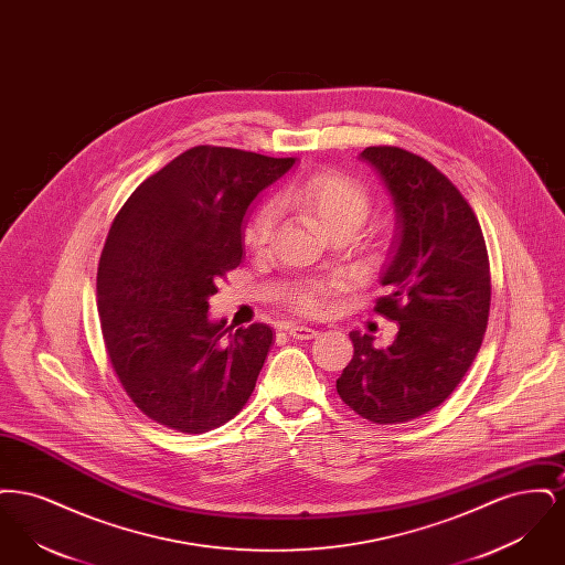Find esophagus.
<instances>
[{"label": "esophagus", "instance_id": "34e87169", "mask_svg": "<svg viewBox=\"0 0 565 565\" xmlns=\"http://www.w3.org/2000/svg\"><path fill=\"white\" fill-rule=\"evenodd\" d=\"M288 334L296 339V341H311L313 337H318V330L316 328H309V326H290L288 328Z\"/></svg>", "mask_w": 565, "mask_h": 565}]
</instances>
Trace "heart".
Returning a JSON list of instances; mask_svg holds the SVG:
<instances>
[{
  "label": "heart",
  "instance_id": "obj_1",
  "mask_svg": "<svg viewBox=\"0 0 565 565\" xmlns=\"http://www.w3.org/2000/svg\"><path fill=\"white\" fill-rule=\"evenodd\" d=\"M281 199L298 212L316 217L328 233H337L343 228L355 231L369 217L373 207L371 190L366 189L360 180L339 171L313 173L295 189L286 190ZM273 224H275L273 207L270 205L260 207L245 233V239L252 249L267 247L273 235ZM337 290H339V281L313 284L302 290H296L295 295L290 296V302L302 316L320 318L332 309V298Z\"/></svg>",
  "mask_w": 565,
  "mask_h": 565
}]
</instances>
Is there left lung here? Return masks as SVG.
Masks as SVG:
<instances>
[{"label": "left lung", "instance_id": "8db88e82", "mask_svg": "<svg viewBox=\"0 0 565 565\" xmlns=\"http://www.w3.org/2000/svg\"><path fill=\"white\" fill-rule=\"evenodd\" d=\"M394 196L401 239L375 298V313L398 323L387 350L351 332L353 358L337 379L341 401L387 426L413 422L445 403L483 343L491 273L483 231L454 182L431 162L396 146L362 154Z\"/></svg>", "mask_w": 565, "mask_h": 565}]
</instances>
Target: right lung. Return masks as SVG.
Masks as SVG:
<instances>
[{"label":"right lung","mask_w":565,"mask_h":565,"mask_svg":"<svg viewBox=\"0 0 565 565\" xmlns=\"http://www.w3.org/2000/svg\"><path fill=\"white\" fill-rule=\"evenodd\" d=\"M292 164L194 146L143 180L109 226L97 267L104 345L127 396L164 428H220L256 387L273 330L210 322L207 298L242 263L249 203Z\"/></svg>","instance_id":"right-lung-1"}]
</instances>
